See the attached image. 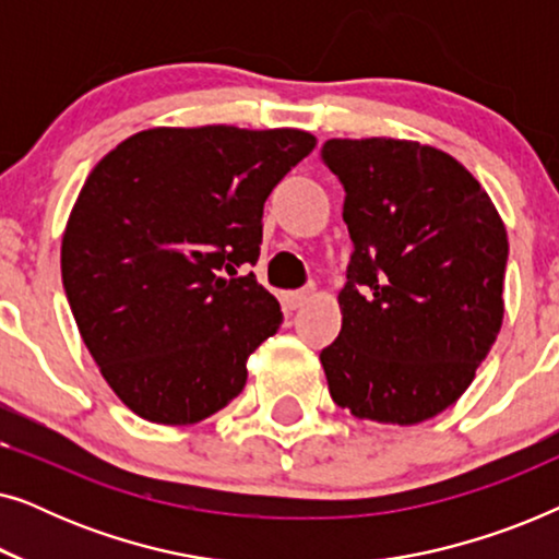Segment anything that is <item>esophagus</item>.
Instances as JSON below:
<instances>
[{"mask_svg":"<svg viewBox=\"0 0 559 559\" xmlns=\"http://www.w3.org/2000/svg\"><path fill=\"white\" fill-rule=\"evenodd\" d=\"M310 289H295V293H287L285 295V305L289 310H297V308H302L305 302L310 300Z\"/></svg>","mask_w":559,"mask_h":559,"instance_id":"34e87169","label":"esophagus"}]
</instances>
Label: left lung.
I'll return each mask as SVG.
<instances>
[{"label": "left lung", "instance_id": "8db88e82", "mask_svg": "<svg viewBox=\"0 0 559 559\" xmlns=\"http://www.w3.org/2000/svg\"><path fill=\"white\" fill-rule=\"evenodd\" d=\"M320 159L346 190L354 241L341 333L320 350L328 389L356 417L425 423L471 386L501 331L507 228L480 182L435 147L328 140Z\"/></svg>", "mask_w": 559, "mask_h": 559}]
</instances>
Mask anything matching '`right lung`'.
Here are the masks:
<instances>
[{"label":"right lung","instance_id":"obj_1","mask_svg":"<svg viewBox=\"0 0 559 559\" xmlns=\"http://www.w3.org/2000/svg\"><path fill=\"white\" fill-rule=\"evenodd\" d=\"M316 147L300 129H147L83 182L60 272L81 338L121 402L193 425L247 384L282 323L254 272L264 201Z\"/></svg>","mask_w":559,"mask_h":559}]
</instances>
